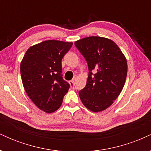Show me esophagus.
I'll return each mask as SVG.
<instances>
[{
  "instance_id": "34e87169",
  "label": "esophagus",
  "mask_w": 151,
  "mask_h": 151,
  "mask_svg": "<svg viewBox=\"0 0 151 151\" xmlns=\"http://www.w3.org/2000/svg\"><path fill=\"white\" fill-rule=\"evenodd\" d=\"M70 84L71 87L74 88V79H72V80L70 81Z\"/></svg>"
}]
</instances>
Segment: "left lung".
<instances>
[{
	"label": "left lung",
	"instance_id": "obj_1",
	"mask_svg": "<svg viewBox=\"0 0 151 151\" xmlns=\"http://www.w3.org/2000/svg\"><path fill=\"white\" fill-rule=\"evenodd\" d=\"M74 45L89 69L85 87L79 92L81 101L91 111L105 110L116 99L125 84V56L114 41L105 37H85Z\"/></svg>",
	"mask_w": 151,
	"mask_h": 151
}]
</instances>
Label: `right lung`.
Instances as JSON below:
<instances>
[{
  "mask_svg": "<svg viewBox=\"0 0 151 151\" xmlns=\"http://www.w3.org/2000/svg\"><path fill=\"white\" fill-rule=\"evenodd\" d=\"M73 43L46 40L30 47L20 64L22 84L40 109L52 113L60 108L70 85L62 78V60Z\"/></svg>",
  "mask_w": 151,
  "mask_h": 151,
  "instance_id": "1",
  "label": "right lung"
}]
</instances>
